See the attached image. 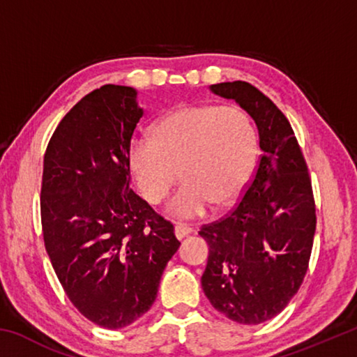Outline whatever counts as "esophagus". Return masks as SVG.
Segmentation results:
<instances>
[{
  "mask_svg": "<svg viewBox=\"0 0 357 357\" xmlns=\"http://www.w3.org/2000/svg\"><path fill=\"white\" fill-rule=\"evenodd\" d=\"M193 229L189 225H184V223H178L176 227H174V234H176L178 239H183L187 234H190Z\"/></svg>",
  "mask_w": 357,
  "mask_h": 357,
  "instance_id": "esophagus-1",
  "label": "esophagus"
}]
</instances>
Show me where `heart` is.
<instances>
[{"mask_svg":"<svg viewBox=\"0 0 357 357\" xmlns=\"http://www.w3.org/2000/svg\"><path fill=\"white\" fill-rule=\"evenodd\" d=\"M258 138L252 119L238 107L184 105L155 124L153 137H134L129 159L135 181L151 203L185 181L168 203L178 219L236 202L252 176ZM181 172H178V168Z\"/></svg>","mask_w":357,"mask_h":357,"instance_id":"b5f03b06","label":"heart"}]
</instances>
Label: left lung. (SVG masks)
I'll list each match as a JSON object with an SVG mask.
<instances>
[{
    "instance_id": "obj_1",
    "label": "left lung",
    "mask_w": 357,
    "mask_h": 357,
    "mask_svg": "<svg viewBox=\"0 0 357 357\" xmlns=\"http://www.w3.org/2000/svg\"><path fill=\"white\" fill-rule=\"evenodd\" d=\"M211 89L255 119L263 154L234 208L198 231L209 245L202 287L227 318L259 324L285 309L309 268L317 228L312 181L291 124L268 96L241 80Z\"/></svg>"
}]
</instances>
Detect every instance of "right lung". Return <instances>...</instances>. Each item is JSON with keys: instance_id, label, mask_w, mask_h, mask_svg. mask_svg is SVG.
Wrapping results in <instances>:
<instances>
[{"instance_id": "obj_1", "label": "right lung", "mask_w": 357, "mask_h": 357, "mask_svg": "<svg viewBox=\"0 0 357 357\" xmlns=\"http://www.w3.org/2000/svg\"><path fill=\"white\" fill-rule=\"evenodd\" d=\"M142 114L134 88L104 84L66 113L44 155L45 250L75 309L107 329L151 309L181 244L173 223L129 187L130 138Z\"/></svg>"}]
</instances>
